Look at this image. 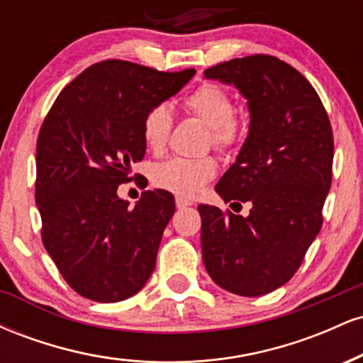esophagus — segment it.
<instances>
[{"label":"esophagus","mask_w":363,"mask_h":363,"mask_svg":"<svg viewBox=\"0 0 363 363\" xmlns=\"http://www.w3.org/2000/svg\"><path fill=\"white\" fill-rule=\"evenodd\" d=\"M176 205H177L179 210H182V208H187V206H191V205H193V203H191L189 199H186V198H181V196H177V198H176Z\"/></svg>","instance_id":"esophagus-1"}]
</instances>
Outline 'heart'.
Listing matches in <instances>:
<instances>
[{"mask_svg":"<svg viewBox=\"0 0 363 363\" xmlns=\"http://www.w3.org/2000/svg\"><path fill=\"white\" fill-rule=\"evenodd\" d=\"M187 114L210 126L211 141L220 152H230L242 143L247 121L234 111V101L223 86L203 82L182 101ZM174 126V114L167 104H153L141 121V136L152 153H162ZM216 176V162L211 157L170 158L153 170V184L181 198H194Z\"/></svg>","mask_w":363,"mask_h":363,"instance_id":"heart-1","label":"heart"}]
</instances>
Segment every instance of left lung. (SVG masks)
<instances>
[{
    "label": "left lung",
    "mask_w": 363,
    "mask_h": 363,
    "mask_svg": "<svg viewBox=\"0 0 363 363\" xmlns=\"http://www.w3.org/2000/svg\"><path fill=\"white\" fill-rule=\"evenodd\" d=\"M205 77L232 83L249 102V135L215 189L225 203L252 208L240 216L198 206L203 261L223 290L259 297L297 273L319 234L333 177L331 123L309 80L269 54L220 62Z\"/></svg>",
    "instance_id": "obj_1"
}]
</instances>
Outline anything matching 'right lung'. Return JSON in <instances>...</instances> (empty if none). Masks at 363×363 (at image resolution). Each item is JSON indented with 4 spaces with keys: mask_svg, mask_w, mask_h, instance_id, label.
I'll return each instance as SVG.
<instances>
[{
    "mask_svg": "<svg viewBox=\"0 0 363 363\" xmlns=\"http://www.w3.org/2000/svg\"><path fill=\"white\" fill-rule=\"evenodd\" d=\"M194 73L123 60L95 62L62 89L45 116L35 152L40 235L61 277L82 297L124 301L155 269L162 234L176 211L174 196L147 191L128 208L118 186L133 181L131 165L145 157V112Z\"/></svg>",
    "mask_w": 363,
    "mask_h": 363,
    "instance_id": "obj_1",
    "label": "right lung"
}]
</instances>
